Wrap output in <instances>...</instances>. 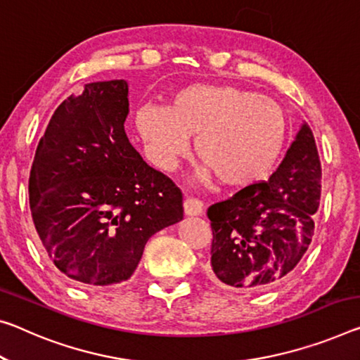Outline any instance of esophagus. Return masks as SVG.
<instances>
[{
	"mask_svg": "<svg viewBox=\"0 0 360 360\" xmlns=\"http://www.w3.org/2000/svg\"><path fill=\"white\" fill-rule=\"evenodd\" d=\"M203 213V203L197 198H186L184 214L186 216H200Z\"/></svg>",
	"mask_w": 360,
	"mask_h": 360,
	"instance_id": "obj_1",
	"label": "esophagus"
}]
</instances>
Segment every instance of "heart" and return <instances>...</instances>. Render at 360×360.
Wrapping results in <instances>:
<instances>
[{"label": "heart", "instance_id": "1", "mask_svg": "<svg viewBox=\"0 0 360 360\" xmlns=\"http://www.w3.org/2000/svg\"><path fill=\"white\" fill-rule=\"evenodd\" d=\"M136 128L162 169H174L195 136L193 149L203 162L198 178L213 173L222 186L248 187L276 167L290 127L282 105L256 91L191 84L176 91L168 107H142Z\"/></svg>", "mask_w": 360, "mask_h": 360}]
</instances>
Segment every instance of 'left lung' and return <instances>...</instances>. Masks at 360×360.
Returning <instances> with one entry per match:
<instances>
[{
	"label": "left lung",
	"mask_w": 360,
	"mask_h": 360,
	"mask_svg": "<svg viewBox=\"0 0 360 360\" xmlns=\"http://www.w3.org/2000/svg\"><path fill=\"white\" fill-rule=\"evenodd\" d=\"M321 160L304 122L267 182L211 205L210 278L242 292H264L292 272L314 236Z\"/></svg>",
	"instance_id": "1"
}]
</instances>
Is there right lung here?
Here are the masks:
<instances>
[{
    "instance_id": "obj_1",
    "label": "right lung",
    "mask_w": 360,
    "mask_h": 360,
    "mask_svg": "<svg viewBox=\"0 0 360 360\" xmlns=\"http://www.w3.org/2000/svg\"><path fill=\"white\" fill-rule=\"evenodd\" d=\"M124 79L94 82L56 108L33 160L28 193L49 259L79 287L128 281L149 238L182 219V193L124 133Z\"/></svg>"
}]
</instances>
